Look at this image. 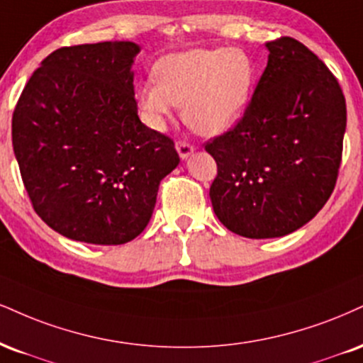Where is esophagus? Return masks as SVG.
I'll return each instance as SVG.
<instances>
[{
	"label": "esophagus",
	"mask_w": 363,
	"mask_h": 363,
	"mask_svg": "<svg viewBox=\"0 0 363 363\" xmlns=\"http://www.w3.org/2000/svg\"><path fill=\"white\" fill-rule=\"evenodd\" d=\"M176 150H177L179 157H181V159L184 160V159H187V157H189L191 154H193V152H194V147L191 145V143L182 142V140H179V142L176 143Z\"/></svg>",
	"instance_id": "obj_1"
}]
</instances>
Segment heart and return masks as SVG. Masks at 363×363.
I'll return each instance as SVG.
<instances>
[{"mask_svg":"<svg viewBox=\"0 0 363 363\" xmlns=\"http://www.w3.org/2000/svg\"><path fill=\"white\" fill-rule=\"evenodd\" d=\"M157 79L137 87V103L152 128H164L182 103V118L206 137L226 133L245 115L255 65L242 49L211 47L162 57L155 64Z\"/></svg>","mask_w":363,"mask_h":363,"instance_id":"heart-1","label":"heart"}]
</instances>
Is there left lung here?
<instances>
[{
  "mask_svg": "<svg viewBox=\"0 0 363 363\" xmlns=\"http://www.w3.org/2000/svg\"><path fill=\"white\" fill-rule=\"evenodd\" d=\"M265 47L245 115L204 145L218 165L215 215L247 238L284 237L318 215L335 189L347 128L343 91L323 60L291 37Z\"/></svg>",
  "mask_w": 363,
  "mask_h": 363,
  "instance_id": "1",
  "label": "left lung"
}]
</instances>
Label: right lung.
I'll use <instances>...</instances> for the list:
<instances>
[{"instance_id":"add662e5","label":"right lung","mask_w":363,"mask_h":363,"mask_svg":"<svg viewBox=\"0 0 363 363\" xmlns=\"http://www.w3.org/2000/svg\"><path fill=\"white\" fill-rule=\"evenodd\" d=\"M133 42L62 47L42 60L11 120L35 213L64 237L121 245L154 213L160 181L179 164L174 142L140 121Z\"/></svg>"}]
</instances>
